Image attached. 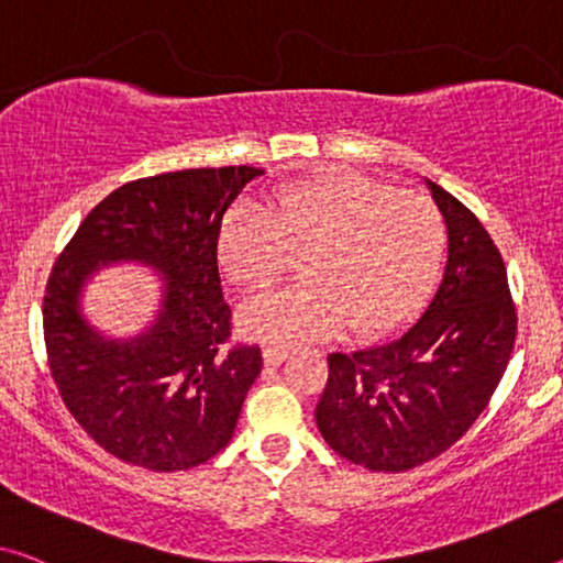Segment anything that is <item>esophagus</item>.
Here are the masks:
<instances>
[{
    "label": "esophagus",
    "mask_w": 563,
    "mask_h": 563,
    "mask_svg": "<svg viewBox=\"0 0 563 563\" xmlns=\"http://www.w3.org/2000/svg\"><path fill=\"white\" fill-rule=\"evenodd\" d=\"M265 364L267 366H278L285 356H288V346H265L263 349Z\"/></svg>",
    "instance_id": "1"
}]
</instances>
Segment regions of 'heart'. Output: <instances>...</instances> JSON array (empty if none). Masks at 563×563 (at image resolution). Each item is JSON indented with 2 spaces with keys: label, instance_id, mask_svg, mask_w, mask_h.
Segmentation results:
<instances>
[{
  "label": "heart",
  "instance_id": "b5f03b06",
  "mask_svg": "<svg viewBox=\"0 0 563 563\" xmlns=\"http://www.w3.org/2000/svg\"><path fill=\"white\" fill-rule=\"evenodd\" d=\"M303 283L255 298L240 321L273 343L323 339L349 329L376 333L427 296L444 253V222L432 199L356 174H329L283 187L260 207L224 214L217 255L245 292L271 288L300 253Z\"/></svg>",
  "mask_w": 563,
  "mask_h": 563
}]
</instances>
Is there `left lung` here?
<instances>
[{"label": "left lung", "instance_id": "obj_1", "mask_svg": "<svg viewBox=\"0 0 563 563\" xmlns=\"http://www.w3.org/2000/svg\"><path fill=\"white\" fill-rule=\"evenodd\" d=\"M448 224V263L419 318L372 349L329 354L316 422L354 465L401 473L452 448L496 391L516 343V306L481 220L427 179Z\"/></svg>", "mask_w": 563, "mask_h": 563}]
</instances>
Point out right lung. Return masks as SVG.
Instances as JSON below:
<instances>
[{
    "mask_svg": "<svg viewBox=\"0 0 563 563\" xmlns=\"http://www.w3.org/2000/svg\"><path fill=\"white\" fill-rule=\"evenodd\" d=\"M260 174L222 166L123 184L90 209L49 273V374L75 422L123 463L174 473L232 440L263 354L230 343L217 238L228 207ZM111 262H141L165 278L157 321L133 340H108L79 310L87 278Z\"/></svg>",
    "mask_w": 563,
    "mask_h": 563,
    "instance_id": "obj_1",
    "label": "right lung"
}]
</instances>
